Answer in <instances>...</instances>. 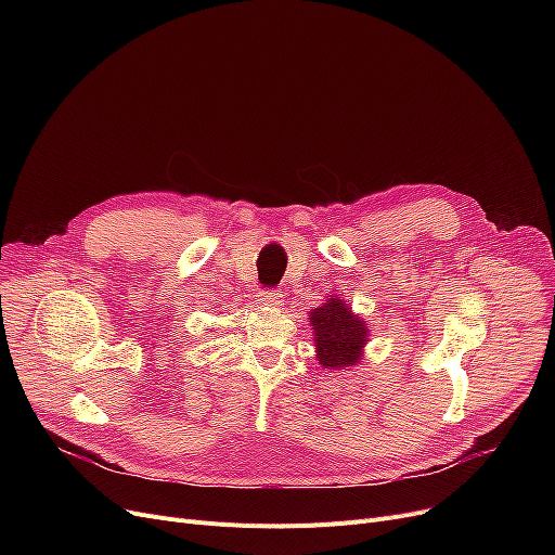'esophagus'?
Segmentation results:
<instances>
[{
	"label": "esophagus",
	"instance_id": "34e87169",
	"mask_svg": "<svg viewBox=\"0 0 555 555\" xmlns=\"http://www.w3.org/2000/svg\"><path fill=\"white\" fill-rule=\"evenodd\" d=\"M256 304L276 308V306H281V293H279V289H258Z\"/></svg>",
	"mask_w": 555,
	"mask_h": 555
}]
</instances>
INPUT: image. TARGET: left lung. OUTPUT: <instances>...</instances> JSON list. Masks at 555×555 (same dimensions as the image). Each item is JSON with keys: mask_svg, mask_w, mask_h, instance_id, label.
<instances>
[{"mask_svg": "<svg viewBox=\"0 0 555 555\" xmlns=\"http://www.w3.org/2000/svg\"><path fill=\"white\" fill-rule=\"evenodd\" d=\"M312 333L317 341L319 364L326 369L351 366L360 360L366 344V324L346 308L339 299L326 301L310 312Z\"/></svg>", "mask_w": 555, "mask_h": 555, "instance_id": "8db88e82", "label": "left lung"}]
</instances>
